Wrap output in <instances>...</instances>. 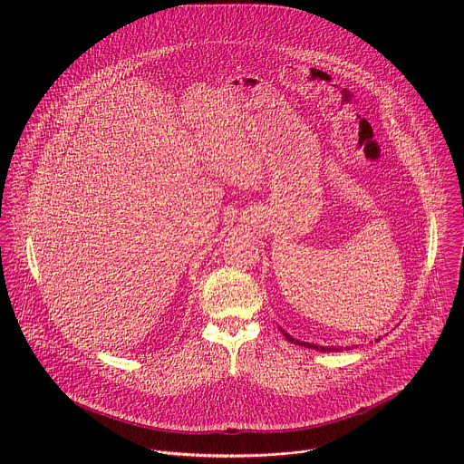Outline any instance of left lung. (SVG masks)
Listing matches in <instances>:
<instances>
[{
  "label": "left lung",
  "mask_w": 464,
  "mask_h": 464,
  "mask_svg": "<svg viewBox=\"0 0 464 464\" xmlns=\"http://www.w3.org/2000/svg\"><path fill=\"white\" fill-rule=\"evenodd\" d=\"M280 331L284 333V336H285L291 343L300 345V347H305V349H314V351H322V353H340V351H343V347H324V345H316V343H309V342H300V340H295L291 334H287L282 327H280ZM345 349L351 351V347H345Z\"/></svg>",
  "instance_id": "obj_1"
}]
</instances>
